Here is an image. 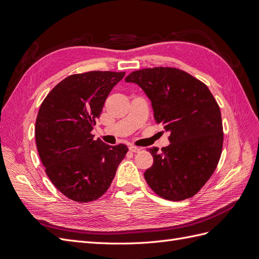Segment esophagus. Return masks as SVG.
Returning <instances> with one entry per match:
<instances>
[{"label": "esophagus", "mask_w": 259, "mask_h": 259, "mask_svg": "<svg viewBox=\"0 0 259 259\" xmlns=\"http://www.w3.org/2000/svg\"><path fill=\"white\" fill-rule=\"evenodd\" d=\"M130 150L132 151V152H140L142 151V148H139V147H136V146H130Z\"/></svg>", "instance_id": "esophagus-1"}]
</instances>
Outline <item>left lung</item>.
Listing matches in <instances>:
<instances>
[{
	"mask_svg": "<svg viewBox=\"0 0 259 259\" xmlns=\"http://www.w3.org/2000/svg\"><path fill=\"white\" fill-rule=\"evenodd\" d=\"M125 82L135 83L150 99L154 119L169 132V145L149 151L153 165L145 179L161 198H191L213 175L223 150L221 109L207 86L183 70L147 68L132 72Z\"/></svg>",
	"mask_w": 259,
	"mask_h": 259,
	"instance_id": "left-lung-1",
	"label": "left lung"
}]
</instances>
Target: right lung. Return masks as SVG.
<instances>
[{"label": "right lung", "instance_id": "obj_1", "mask_svg": "<svg viewBox=\"0 0 259 259\" xmlns=\"http://www.w3.org/2000/svg\"><path fill=\"white\" fill-rule=\"evenodd\" d=\"M125 72L72 74L45 97L35 121V142L46 175L67 198L91 202L110 187L127 152L91 134L113 86Z\"/></svg>", "mask_w": 259, "mask_h": 259}]
</instances>
